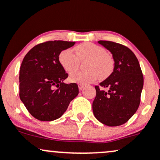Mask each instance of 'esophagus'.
Segmentation results:
<instances>
[{
  "mask_svg": "<svg viewBox=\"0 0 160 160\" xmlns=\"http://www.w3.org/2000/svg\"><path fill=\"white\" fill-rule=\"evenodd\" d=\"M78 87H79V89H80V90H82V89L85 87V86H84L83 84H79Z\"/></svg>",
  "mask_w": 160,
  "mask_h": 160,
  "instance_id": "34e87169",
  "label": "esophagus"
}]
</instances>
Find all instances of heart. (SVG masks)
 <instances>
[{
	"label": "heart",
	"instance_id": "1",
	"mask_svg": "<svg viewBox=\"0 0 160 160\" xmlns=\"http://www.w3.org/2000/svg\"><path fill=\"white\" fill-rule=\"evenodd\" d=\"M74 51L76 54L71 49L62 51L58 59L62 68L71 72L78 67L79 59H88L85 65L87 70L73 71L70 74V81L80 84L89 83L96 80L98 77L102 80L107 78L113 72L114 68L113 57L101 46L85 42L77 46Z\"/></svg>",
	"mask_w": 160,
	"mask_h": 160
}]
</instances>
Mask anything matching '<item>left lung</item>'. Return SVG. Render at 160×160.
<instances>
[{
	"mask_svg": "<svg viewBox=\"0 0 160 160\" xmlns=\"http://www.w3.org/2000/svg\"><path fill=\"white\" fill-rule=\"evenodd\" d=\"M98 43L111 52L114 61L112 74L100 86H95L96 96L92 111L95 118L108 126L124 124L135 114L139 107L144 86V77L138 58L128 47L108 40Z\"/></svg>",
	"mask_w": 160,
	"mask_h": 160,
	"instance_id": "1",
	"label": "left lung"
}]
</instances>
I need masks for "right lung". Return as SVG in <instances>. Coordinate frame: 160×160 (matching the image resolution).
<instances>
[{
    "label": "right lung",
    "mask_w": 160,
    "mask_h": 160,
    "mask_svg": "<svg viewBox=\"0 0 160 160\" xmlns=\"http://www.w3.org/2000/svg\"><path fill=\"white\" fill-rule=\"evenodd\" d=\"M75 42L54 40L40 43L24 57L19 71V97L34 118L52 121L61 117L78 96V84H66L68 77L58 59Z\"/></svg>",
    "instance_id": "add662e5"
}]
</instances>
